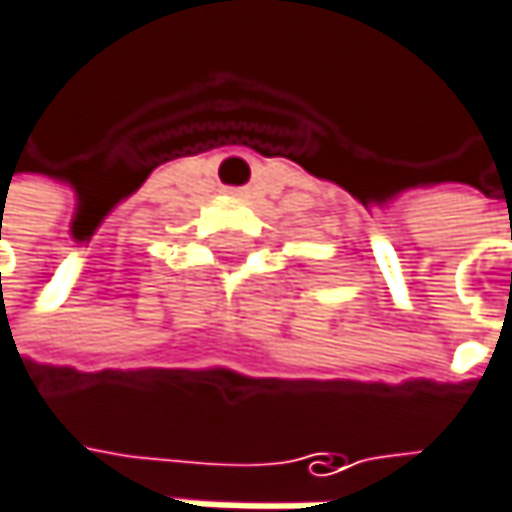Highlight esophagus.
<instances>
[{"label":"esophagus","instance_id":"34e87169","mask_svg":"<svg viewBox=\"0 0 512 512\" xmlns=\"http://www.w3.org/2000/svg\"><path fill=\"white\" fill-rule=\"evenodd\" d=\"M225 195H231V198H246V189H237V186H231V189H225Z\"/></svg>","mask_w":512,"mask_h":512}]
</instances>
